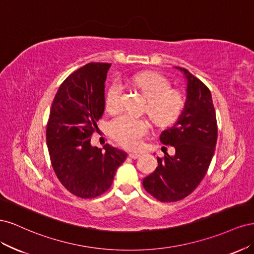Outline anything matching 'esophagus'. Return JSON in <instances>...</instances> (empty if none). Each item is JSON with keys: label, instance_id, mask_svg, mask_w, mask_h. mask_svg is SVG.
I'll return each instance as SVG.
<instances>
[{"label": "esophagus", "instance_id": "esophagus-1", "mask_svg": "<svg viewBox=\"0 0 254 254\" xmlns=\"http://www.w3.org/2000/svg\"><path fill=\"white\" fill-rule=\"evenodd\" d=\"M129 157L132 159H136V158L141 157V153L140 152H129Z\"/></svg>", "mask_w": 254, "mask_h": 254}]
</instances>
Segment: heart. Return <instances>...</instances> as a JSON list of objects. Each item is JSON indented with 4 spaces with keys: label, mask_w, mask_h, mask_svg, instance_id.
Segmentation results:
<instances>
[{
    "label": "heart",
    "mask_w": 254,
    "mask_h": 254,
    "mask_svg": "<svg viewBox=\"0 0 254 254\" xmlns=\"http://www.w3.org/2000/svg\"><path fill=\"white\" fill-rule=\"evenodd\" d=\"M133 81L148 99L146 112L158 126H170L184 108L186 99L182 92L171 89L172 84L163 75L144 72L134 76ZM124 86L120 79L114 80L106 96V109L115 113L121 110ZM148 122L144 118L123 114L111 121L109 131L115 141L127 148H136L148 132Z\"/></svg>",
    "instance_id": "b5f03b06"
}]
</instances>
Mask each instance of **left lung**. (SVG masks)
<instances>
[{"instance_id":"1","label":"left lung","mask_w":254,"mask_h":254,"mask_svg":"<svg viewBox=\"0 0 254 254\" xmlns=\"http://www.w3.org/2000/svg\"><path fill=\"white\" fill-rule=\"evenodd\" d=\"M187 80V98L180 117L163 130L160 140L176 149L158 158L156 171L145 177L143 187L158 200L174 202L189 196L205 176L217 141L216 114L205 84L187 68L175 66Z\"/></svg>"}]
</instances>
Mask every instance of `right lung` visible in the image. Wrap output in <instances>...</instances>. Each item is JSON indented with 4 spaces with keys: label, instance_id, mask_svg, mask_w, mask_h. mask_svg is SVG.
<instances>
[{
    "label": "right lung",
    "instance_id": "add662e5",
    "mask_svg": "<svg viewBox=\"0 0 254 254\" xmlns=\"http://www.w3.org/2000/svg\"><path fill=\"white\" fill-rule=\"evenodd\" d=\"M111 64L91 63L61 83L54 98L47 127L52 166L73 195L89 199L110 189L127 153L106 144L91 145L96 122L105 111V81Z\"/></svg>",
    "mask_w": 254,
    "mask_h": 254
}]
</instances>
